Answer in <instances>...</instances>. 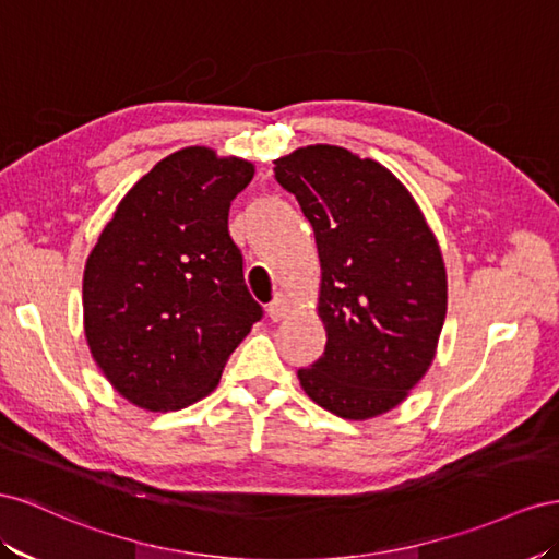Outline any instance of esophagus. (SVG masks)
I'll return each mask as SVG.
<instances>
[{
    "mask_svg": "<svg viewBox=\"0 0 559 559\" xmlns=\"http://www.w3.org/2000/svg\"><path fill=\"white\" fill-rule=\"evenodd\" d=\"M288 309H290V305H288V297H285L283 293H276V297L271 299V305H269V318L271 321H281V318H285V313H288Z\"/></svg>",
    "mask_w": 559,
    "mask_h": 559,
    "instance_id": "esophagus-1",
    "label": "esophagus"
}]
</instances>
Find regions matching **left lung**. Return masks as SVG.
<instances>
[{
    "mask_svg": "<svg viewBox=\"0 0 559 559\" xmlns=\"http://www.w3.org/2000/svg\"><path fill=\"white\" fill-rule=\"evenodd\" d=\"M321 258L328 344L297 370L313 403L344 419L401 405L433 362L448 276L433 231L395 175L344 147L311 145L276 162Z\"/></svg>",
    "mask_w": 559,
    "mask_h": 559,
    "instance_id": "8db88e82",
    "label": "left lung"
}]
</instances>
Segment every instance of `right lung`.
<instances>
[{
    "instance_id": "add662e5",
    "label": "right lung",
    "mask_w": 559,
    "mask_h": 559,
    "mask_svg": "<svg viewBox=\"0 0 559 559\" xmlns=\"http://www.w3.org/2000/svg\"><path fill=\"white\" fill-rule=\"evenodd\" d=\"M254 168L187 147L121 199L84 271V330L103 374L152 412L209 395L262 318L229 236V205Z\"/></svg>"
}]
</instances>
